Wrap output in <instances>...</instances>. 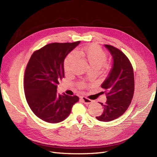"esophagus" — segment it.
Segmentation results:
<instances>
[{
    "mask_svg": "<svg viewBox=\"0 0 157 157\" xmlns=\"http://www.w3.org/2000/svg\"><path fill=\"white\" fill-rule=\"evenodd\" d=\"M81 99H82L83 103L86 104V105H88V104H90V103L92 102V101L91 100V99H88V98H87L86 97H82Z\"/></svg>",
    "mask_w": 157,
    "mask_h": 157,
    "instance_id": "1",
    "label": "esophagus"
}]
</instances>
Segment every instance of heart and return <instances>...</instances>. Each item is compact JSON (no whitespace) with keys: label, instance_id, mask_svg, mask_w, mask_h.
<instances>
[{"label":"heart","instance_id":"1","mask_svg":"<svg viewBox=\"0 0 157 157\" xmlns=\"http://www.w3.org/2000/svg\"><path fill=\"white\" fill-rule=\"evenodd\" d=\"M78 54L82 56L87 61L91 68L98 69L105 64L107 59V55L100 46L96 44L88 45L78 51ZM75 54L71 52L67 55L64 60L63 68L65 73H69L71 70V66L75 59ZM78 86L80 88L85 86V84L80 82Z\"/></svg>","mask_w":157,"mask_h":157}]
</instances>
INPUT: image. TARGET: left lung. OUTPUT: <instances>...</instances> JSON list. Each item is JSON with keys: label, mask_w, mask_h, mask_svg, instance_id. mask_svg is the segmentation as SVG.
Instances as JSON below:
<instances>
[{"label": "left lung", "mask_w": 157, "mask_h": 157, "mask_svg": "<svg viewBox=\"0 0 157 157\" xmlns=\"http://www.w3.org/2000/svg\"><path fill=\"white\" fill-rule=\"evenodd\" d=\"M105 46L113 57V64L101 86L105 90L107 101L99 103L103 112L96 118L109 122L122 115L129 107L134 92V75L130 60L122 52L111 45Z\"/></svg>", "instance_id": "1"}]
</instances>
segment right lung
<instances>
[{
    "label": "right lung",
    "instance_id": "add662e5",
    "mask_svg": "<svg viewBox=\"0 0 157 157\" xmlns=\"http://www.w3.org/2000/svg\"><path fill=\"white\" fill-rule=\"evenodd\" d=\"M80 41L48 44L34 52L24 75L26 100L32 111L42 121L58 123L64 121L78 101L77 96L57 94L59 81L64 77V59Z\"/></svg>",
    "mask_w": 157,
    "mask_h": 157
}]
</instances>
